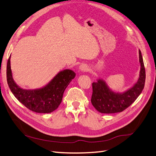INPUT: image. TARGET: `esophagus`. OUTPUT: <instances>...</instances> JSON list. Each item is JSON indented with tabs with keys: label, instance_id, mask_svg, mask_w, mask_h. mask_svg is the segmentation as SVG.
Listing matches in <instances>:
<instances>
[{
	"label": "esophagus",
	"instance_id": "1",
	"mask_svg": "<svg viewBox=\"0 0 156 156\" xmlns=\"http://www.w3.org/2000/svg\"><path fill=\"white\" fill-rule=\"evenodd\" d=\"M79 69H80V70H81V71H87L89 70V67L87 66V65H85V64H83V65H81L80 66V67H79Z\"/></svg>",
	"mask_w": 156,
	"mask_h": 156
}]
</instances>
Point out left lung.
Returning <instances> with one entry per match:
<instances>
[{
    "instance_id": "left-lung-1",
    "label": "left lung",
    "mask_w": 156,
    "mask_h": 156,
    "mask_svg": "<svg viewBox=\"0 0 156 156\" xmlns=\"http://www.w3.org/2000/svg\"><path fill=\"white\" fill-rule=\"evenodd\" d=\"M139 62L140 64L138 81L130 88L123 92L111 90L107 82L98 78L93 82V93L91 102L95 109L101 113H116L122 112L139 96L144 87L146 72L141 51L139 50Z\"/></svg>"
}]
</instances>
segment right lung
Segmentation results:
<instances>
[{
    "label": "right lung",
    "mask_w": 156,
    "mask_h": 156,
    "mask_svg": "<svg viewBox=\"0 0 156 156\" xmlns=\"http://www.w3.org/2000/svg\"><path fill=\"white\" fill-rule=\"evenodd\" d=\"M76 74L65 69L59 73L41 88L26 90L20 87L14 80L10 66V56L6 67L7 82L12 93L27 109L39 113H49L58 108L62 99L64 91Z\"/></svg>",
    "instance_id": "1"
}]
</instances>
